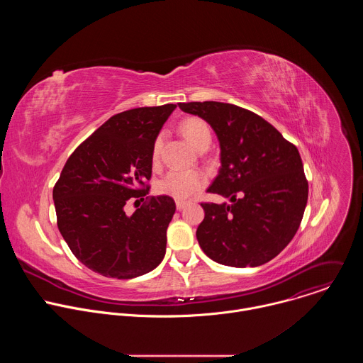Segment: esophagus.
Wrapping results in <instances>:
<instances>
[{"instance_id": "esophagus-1", "label": "esophagus", "mask_w": 363, "mask_h": 363, "mask_svg": "<svg viewBox=\"0 0 363 363\" xmlns=\"http://www.w3.org/2000/svg\"><path fill=\"white\" fill-rule=\"evenodd\" d=\"M186 206V201H177V208L181 211Z\"/></svg>"}]
</instances>
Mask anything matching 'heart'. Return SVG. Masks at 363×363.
<instances>
[{
    "instance_id": "heart-1",
    "label": "heart",
    "mask_w": 363,
    "mask_h": 363,
    "mask_svg": "<svg viewBox=\"0 0 363 363\" xmlns=\"http://www.w3.org/2000/svg\"><path fill=\"white\" fill-rule=\"evenodd\" d=\"M181 132L186 140L195 147L202 145H210L211 130L203 121L198 118H188L181 125ZM162 145V136L160 135L152 146V162H158ZM206 182L202 172L186 171V169H171L157 184V191L162 195L171 196L178 201H185L195 195Z\"/></svg>"
}]
</instances>
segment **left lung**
<instances>
[{"instance_id": "left-lung-1", "label": "left lung", "mask_w": 363, "mask_h": 363, "mask_svg": "<svg viewBox=\"0 0 363 363\" xmlns=\"http://www.w3.org/2000/svg\"><path fill=\"white\" fill-rule=\"evenodd\" d=\"M208 122L221 147V168L206 192L230 203L202 202L196 240L211 260L257 267L274 258L297 233L308 184L297 147L262 116L231 103H178Z\"/></svg>"}]
</instances>
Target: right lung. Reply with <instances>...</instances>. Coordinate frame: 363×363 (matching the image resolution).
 Listing matches in <instances>:
<instances>
[{
  "label": "right lung",
  "instance_id": "right-lung-1",
  "mask_svg": "<svg viewBox=\"0 0 363 363\" xmlns=\"http://www.w3.org/2000/svg\"><path fill=\"white\" fill-rule=\"evenodd\" d=\"M175 108H138L112 116L76 147L55 185L60 234L94 273L133 279L165 257L174 199L147 196L132 216L124 205L149 194L152 146Z\"/></svg>",
  "mask_w": 363,
  "mask_h": 363
}]
</instances>
